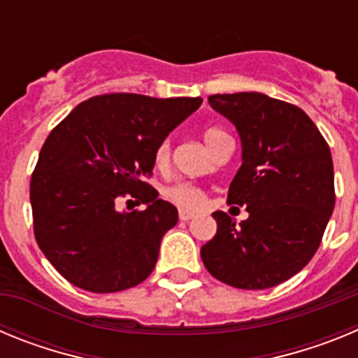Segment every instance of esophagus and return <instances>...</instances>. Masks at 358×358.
<instances>
[{"label": "esophagus", "instance_id": "1", "mask_svg": "<svg viewBox=\"0 0 358 358\" xmlns=\"http://www.w3.org/2000/svg\"><path fill=\"white\" fill-rule=\"evenodd\" d=\"M194 217H195V215L192 213V211H185V210L179 211V218H181L182 222H188V220H192Z\"/></svg>", "mask_w": 358, "mask_h": 358}]
</instances>
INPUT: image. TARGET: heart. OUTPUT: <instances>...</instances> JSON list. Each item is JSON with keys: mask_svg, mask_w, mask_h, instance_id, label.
Wrapping results in <instances>:
<instances>
[{"mask_svg": "<svg viewBox=\"0 0 358 358\" xmlns=\"http://www.w3.org/2000/svg\"><path fill=\"white\" fill-rule=\"evenodd\" d=\"M222 134H226L222 129L208 127L206 131L202 132V138H204V143H206L208 148L211 150V148L215 147V143H217L218 138H220ZM154 159H156L157 166H164V164L169 163L170 159L169 140H164L163 143L157 147ZM164 197L169 199L170 202H173L176 206L182 208V210L195 211V210H201V208L206 204V195H204V192H202L201 188H197V186L188 185V182H179V185L176 186H170V188L164 192Z\"/></svg>", "mask_w": 358, "mask_h": 358, "instance_id": "obj_1", "label": "heart"}]
</instances>
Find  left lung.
I'll return each instance as SVG.
<instances>
[{"mask_svg": "<svg viewBox=\"0 0 358 358\" xmlns=\"http://www.w3.org/2000/svg\"><path fill=\"white\" fill-rule=\"evenodd\" d=\"M208 102L236 127L242 166L227 202L245 206L236 222L215 211L217 235L201 258L226 285L276 287L297 274L319 249L335 206L330 147L297 106L262 93L211 94Z\"/></svg>", "mask_w": 358, "mask_h": 358, "instance_id": "8db88e82", "label": "left lung"}]
</instances>
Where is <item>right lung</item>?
<instances>
[{
	"label": "right lung",
	"instance_id": "right-lung-1",
	"mask_svg": "<svg viewBox=\"0 0 358 358\" xmlns=\"http://www.w3.org/2000/svg\"><path fill=\"white\" fill-rule=\"evenodd\" d=\"M201 103L199 96L100 94L50 132L30 181L34 233L69 283L109 294L150 276L161 238L179 217L143 179L157 147ZM127 194L144 210L120 212Z\"/></svg>",
	"mask_w": 358,
	"mask_h": 358
}]
</instances>
